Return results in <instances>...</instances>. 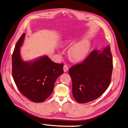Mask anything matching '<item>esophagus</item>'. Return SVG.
<instances>
[{"label":"esophagus","instance_id":"1","mask_svg":"<svg viewBox=\"0 0 128 128\" xmlns=\"http://www.w3.org/2000/svg\"><path fill=\"white\" fill-rule=\"evenodd\" d=\"M63 70L64 72H66L68 70V67L66 65H65L63 67Z\"/></svg>","mask_w":128,"mask_h":128}]
</instances>
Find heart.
Here are the masks:
<instances>
[{"mask_svg": "<svg viewBox=\"0 0 128 128\" xmlns=\"http://www.w3.org/2000/svg\"><path fill=\"white\" fill-rule=\"evenodd\" d=\"M72 42H67V44L70 45ZM90 48L89 42L87 40H82L74 44L68 49V56L72 60H80L86 57Z\"/></svg>", "mask_w": 128, "mask_h": 128, "instance_id": "heart-1", "label": "heart"}]
</instances>
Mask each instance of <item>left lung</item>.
Wrapping results in <instances>:
<instances>
[{
    "instance_id": "8db88e82",
    "label": "left lung",
    "mask_w": 128,
    "mask_h": 128,
    "mask_svg": "<svg viewBox=\"0 0 128 128\" xmlns=\"http://www.w3.org/2000/svg\"><path fill=\"white\" fill-rule=\"evenodd\" d=\"M91 51L85 60L70 68L72 94L77 102L86 103L100 97L110 86L113 68L110 45Z\"/></svg>"
}]
</instances>
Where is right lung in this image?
<instances>
[{
    "label": "right lung",
    "instance_id": "add662e5",
    "mask_svg": "<svg viewBox=\"0 0 128 128\" xmlns=\"http://www.w3.org/2000/svg\"><path fill=\"white\" fill-rule=\"evenodd\" d=\"M25 35L21 36L13 52L12 76L19 91L25 97L34 102L40 103L51 95L56 80L64 73V65L54 63L48 56L30 63L22 61L20 47Z\"/></svg>",
    "mask_w": 128,
    "mask_h": 128
}]
</instances>
